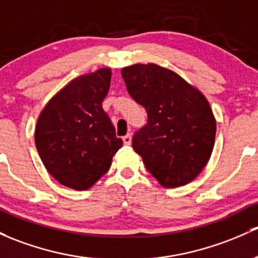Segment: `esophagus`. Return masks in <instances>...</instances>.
Instances as JSON below:
<instances>
[{"mask_svg": "<svg viewBox=\"0 0 258 258\" xmlns=\"http://www.w3.org/2000/svg\"><path fill=\"white\" fill-rule=\"evenodd\" d=\"M122 140H123L124 145L130 146V145H131V142H132V136H131V135H126V136L122 137Z\"/></svg>", "mask_w": 258, "mask_h": 258, "instance_id": "1", "label": "esophagus"}]
</instances>
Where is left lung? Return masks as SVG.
<instances>
[{
    "instance_id": "obj_1",
    "label": "left lung",
    "mask_w": 258,
    "mask_h": 258,
    "mask_svg": "<svg viewBox=\"0 0 258 258\" xmlns=\"http://www.w3.org/2000/svg\"><path fill=\"white\" fill-rule=\"evenodd\" d=\"M132 99L146 108L148 122L132 147L148 172L165 188L190 183L210 159L216 120L204 94L173 70L153 63L122 68Z\"/></svg>"
}]
</instances>
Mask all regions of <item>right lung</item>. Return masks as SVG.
<instances>
[{"label":"right lung","instance_id":"add662e5","mask_svg":"<svg viewBox=\"0 0 258 258\" xmlns=\"http://www.w3.org/2000/svg\"><path fill=\"white\" fill-rule=\"evenodd\" d=\"M110 68L67 84L38 116L34 141L45 169L61 185L88 190L110 168L122 147L102 108L111 83Z\"/></svg>","mask_w":258,"mask_h":258}]
</instances>
